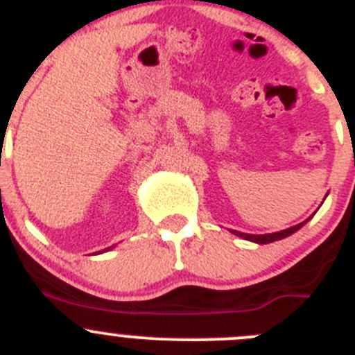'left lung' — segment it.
<instances>
[{
  "label": "left lung",
  "mask_w": 355,
  "mask_h": 355,
  "mask_svg": "<svg viewBox=\"0 0 355 355\" xmlns=\"http://www.w3.org/2000/svg\"><path fill=\"white\" fill-rule=\"evenodd\" d=\"M308 221H309V219H306L304 223H299V225L292 226V228L281 230V232H274V233H265V235H251V233H242V232H237V230H232V233H233V235H237V237L245 239V241L257 242V244H269V242L281 241V239L288 237V235L295 233L297 230H301L302 226H304Z\"/></svg>",
  "instance_id": "1"
}]
</instances>
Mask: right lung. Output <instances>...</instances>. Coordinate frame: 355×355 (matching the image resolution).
Returning <instances> with one entry per match:
<instances>
[{"label":"right lung","instance_id":"right-lung-1","mask_svg":"<svg viewBox=\"0 0 355 355\" xmlns=\"http://www.w3.org/2000/svg\"><path fill=\"white\" fill-rule=\"evenodd\" d=\"M107 249H110V248H107ZM104 251H106V249H104Z\"/></svg>","mask_w":355,"mask_h":355}]
</instances>
